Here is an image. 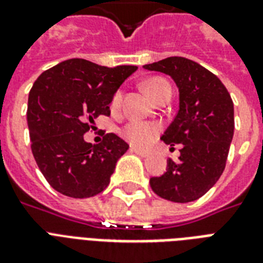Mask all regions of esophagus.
Returning a JSON list of instances; mask_svg holds the SVG:
<instances>
[{
  "instance_id": "esophagus-1",
  "label": "esophagus",
  "mask_w": 263,
  "mask_h": 263,
  "mask_svg": "<svg viewBox=\"0 0 263 263\" xmlns=\"http://www.w3.org/2000/svg\"><path fill=\"white\" fill-rule=\"evenodd\" d=\"M131 152L135 153V154H138V156L142 157V158H146V157L150 156V152H148V150H143V148L131 147Z\"/></svg>"
}]
</instances>
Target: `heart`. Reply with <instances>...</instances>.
I'll return each mask as SVG.
<instances>
[{"mask_svg":"<svg viewBox=\"0 0 263 263\" xmlns=\"http://www.w3.org/2000/svg\"><path fill=\"white\" fill-rule=\"evenodd\" d=\"M144 88H146L148 95L154 101H157V98L161 94H164L165 91L171 90L169 84L164 79H161V78H152V79H148L144 83ZM120 102H121V92L117 91L115 97H113V99H111V106L117 107L120 105ZM158 132H160V127L157 124L147 123V121H139V120H132V121H129L123 128L121 134H123L124 138L132 146L142 147V146H146L152 140H154V138L158 135Z\"/></svg>","mask_w":263,"mask_h":263,"instance_id":"1","label":"heart"}]
</instances>
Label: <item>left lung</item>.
<instances>
[{"instance_id": "obj_1", "label": "left lung", "mask_w": 263, "mask_h": 263, "mask_svg": "<svg viewBox=\"0 0 263 263\" xmlns=\"http://www.w3.org/2000/svg\"><path fill=\"white\" fill-rule=\"evenodd\" d=\"M171 76L179 88V111L161 140L180 144V157L168 158L166 172L150 185L164 199L187 203L199 199L225 169L235 129L233 102L214 73L192 60L168 57L143 65Z\"/></svg>"}]
</instances>
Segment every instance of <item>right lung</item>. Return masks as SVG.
<instances>
[{
    "label": "right lung",
    "instance_id": "add662e5",
    "mask_svg": "<svg viewBox=\"0 0 263 263\" xmlns=\"http://www.w3.org/2000/svg\"><path fill=\"white\" fill-rule=\"evenodd\" d=\"M136 69L71 59L35 80L27 109L31 150L55 191L90 198L109 185L117 161L129 146L116 134H106L97 146L87 143L83 135L99 115H110L116 91Z\"/></svg>",
    "mask_w": 263,
    "mask_h": 263
}]
</instances>
